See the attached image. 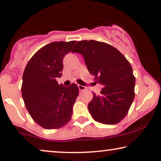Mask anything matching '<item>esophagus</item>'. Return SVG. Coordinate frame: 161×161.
Instances as JSON below:
<instances>
[{
  "instance_id": "obj_1",
  "label": "esophagus",
  "mask_w": 161,
  "mask_h": 161,
  "mask_svg": "<svg viewBox=\"0 0 161 161\" xmlns=\"http://www.w3.org/2000/svg\"><path fill=\"white\" fill-rule=\"evenodd\" d=\"M78 86L79 90H80V92L84 91V90L86 89V88L85 86H82V85H78Z\"/></svg>"
}]
</instances>
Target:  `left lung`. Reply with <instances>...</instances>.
<instances>
[{"instance_id": "obj_1", "label": "left lung", "mask_w": 161, "mask_h": 161, "mask_svg": "<svg viewBox=\"0 0 161 161\" xmlns=\"http://www.w3.org/2000/svg\"><path fill=\"white\" fill-rule=\"evenodd\" d=\"M71 52L82 55L89 73L103 86L100 94L93 92L88 105L92 117L105 125L120 122L135 97L136 78L130 64L116 48L102 42L79 41Z\"/></svg>"}]
</instances>
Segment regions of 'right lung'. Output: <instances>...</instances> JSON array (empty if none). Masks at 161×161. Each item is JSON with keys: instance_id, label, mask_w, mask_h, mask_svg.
<instances>
[{"instance_id": "obj_1", "label": "right lung", "mask_w": 161, "mask_h": 161, "mask_svg": "<svg viewBox=\"0 0 161 161\" xmlns=\"http://www.w3.org/2000/svg\"><path fill=\"white\" fill-rule=\"evenodd\" d=\"M76 41L54 42L40 48L28 61L23 75L21 92L30 116L43 128L58 129L71 119L78 86L58 85L63 58Z\"/></svg>"}]
</instances>
